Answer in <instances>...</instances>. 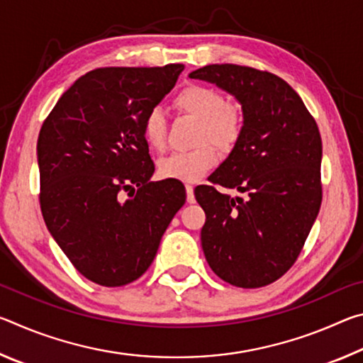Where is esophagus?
Listing matches in <instances>:
<instances>
[{"instance_id":"1","label":"esophagus","mask_w":363,"mask_h":363,"mask_svg":"<svg viewBox=\"0 0 363 363\" xmlns=\"http://www.w3.org/2000/svg\"><path fill=\"white\" fill-rule=\"evenodd\" d=\"M186 192H187V201L189 203H195V196H194V187L187 184L186 186Z\"/></svg>"}]
</instances>
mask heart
<instances>
[{
	"instance_id": "obj_1",
	"label": "heart",
	"mask_w": 363,
	"mask_h": 363,
	"mask_svg": "<svg viewBox=\"0 0 363 363\" xmlns=\"http://www.w3.org/2000/svg\"><path fill=\"white\" fill-rule=\"evenodd\" d=\"M176 107L200 120L199 147L187 152H176L160 160L158 171L167 179L195 182L218 160V149L229 152L243 133V113L240 107L227 104L218 89L203 84H190L174 97ZM143 134L150 149L162 152L167 147V118L162 108L153 107L143 121ZM211 143H206V140Z\"/></svg>"
}]
</instances>
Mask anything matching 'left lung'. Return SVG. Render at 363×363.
I'll list each match as a JSON object with an SVG mask.
<instances>
[{
	"label": "left lung",
	"mask_w": 363,
	"mask_h": 363,
	"mask_svg": "<svg viewBox=\"0 0 363 363\" xmlns=\"http://www.w3.org/2000/svg\"><path fill=\"white\" fill-rule=\"evenodd\" d=\"M190 78L214 83L242 104L243 133L211 184L248 199L195 189L206 220L201 248L219 279L240 288L279 280L298 259L322 203V139L285 79L233 64H213Z\"/></svg>",
	"instance_id": "8db88e82"
}]
</instances>
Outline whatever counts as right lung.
Listing matches in <instances>:
<instances>
[{"label": "right lung", "mask_w": 363, "mask_h": 363, "mask_svg": "<svg viewBox=\"0 0 363 363\" xmlns=\"http://www.w3.org/2000/svg\"><path fill=\"white\" fill-rule=\"evenodd\" d=\"M182 64L106 67L78 78L41 126L40 205L48 230L79 274L102 286L138 280L186 203L155 171L143 134Z\"/></svg>", "instance_id": "obj_1"}]
</instances>
